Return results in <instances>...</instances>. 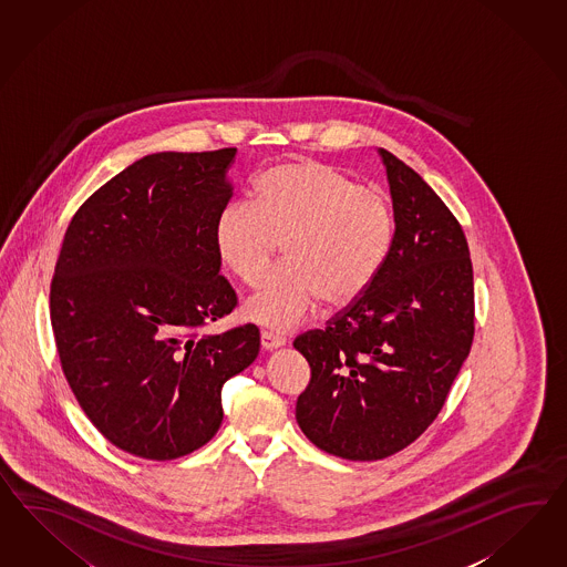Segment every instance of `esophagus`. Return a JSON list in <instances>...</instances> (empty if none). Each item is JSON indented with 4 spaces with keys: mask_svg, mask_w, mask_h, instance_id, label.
<instances>
[{
    "mask_svg": "<svg viewBox=\"0 0 567 567\" xmlns=\"http://www.w3.org/2000/svg\"><path fill=\"white\" fill-rule=\"evenodd\" d=\"M261 349L264 351H276V349H280V347H285L287 344V340L282 337H278L275 332H268V330H264L260 334Z\"/></svg>",
    "mask_w": 567,
    "mask_h": 567,
    "instance_id": "esophagus-1",
    "label": "esophagus"
}]
</instances>
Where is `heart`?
Masks as SVG:
<instances>
[{"mask_svg":"<svg viewBox=\"0 0 567 567\" xmlns=\"http://www.w3.org/2000/svg\"><path fill=\"white\" fill-rule=\"evenodd\" d=\"M392 241L394 210L382 189L309 158L268 168L256 182L254 204L229 202L215 220L218 260L249 287L282 245L287 266L244 303L245 320L275 332L306 322L320 301L347 307L363 297Z\"/></svg>","mask_w":567,"mask_h":567,"instance_id":"b5f03b06","label":"heart"}]
</instances>
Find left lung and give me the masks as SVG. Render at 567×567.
Segmentation results:
<instances>
[{
    "label": "left lung",
    "mask_w": 567,
    "mask_h": 567,
    "mask_svg": "<svg viewBox=\"0 0 567 567\" xmlns=\"http://www.w3.org/2000/svg\"><path fill=\"white\" fill-rule=\"evenodd\" d=\"M394 241L363 297L292 347L311 368L297 423L338 458L382 460L442 411L475 334V287L462 227L419 173L380 148Z\"/></svg>",
    "instance_id": "8db88e82"
}]
</instances>
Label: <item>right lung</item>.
Here are the masks:
<instances>
[{
	"instance_id": "right-lung-1",
	"label": "right lung",
	"mask_w": 567,
	"mask_h": 567,
	"mask_svg": "<svg viewBox=\"0 0 567 567\" xmlns=\"http://www.w3.org/2000/svg\"><path fill=\"white\" fill-rule=\"evenodd\" d=\"M235 154H148L96 189L63 237L51 326L65 380L92 425L138 458L208 444L223 383L260 352L256 326L199 334L237 303L215 247Z\"/></svg>"
}]
</instances>
